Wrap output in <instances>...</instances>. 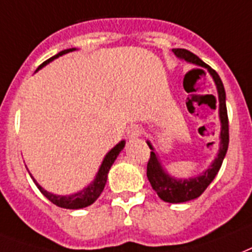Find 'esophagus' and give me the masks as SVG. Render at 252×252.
Wrapping results in <instances>:
<instances>
[{
    "label": "esophagus",
    "instance_id": "1",
    "mask_svg": "<svg viewBox=\"0 0 252 252\" xmlns=\"http://www.w3.org/2000/svg\"><path fill=\"white\" fill-rule=\"evenodd\" d=\"M141 134H142V128H141L138 124H132V126L126 129V136H128V138H130V140L140 137Z\"/></svg>",
    "mask_w": 252,
    "mask_h": 252
}]
</instances>
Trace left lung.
Instances as JSON below:
<instances>
[{
    "mask_svg": "<svg viewBox=\"0 0 252 252\" xmlns=\"http://www.w3.org/2000/svg\"><path fill=\"white\" fill-rule=\"evenodd\" d=\"M179 58L185 59L186 62L194 63L197 66H202L204 68H207V71L211 73L212 79L215 80L216 88H218L219 93V114H220V122H221V133H220V150H219L218 158L215 159L212 165L210 168L204 171V173L194 177V179L189 180H176L171 177L169 175L163 171L160 163H159L158 158L154 153V149L150 145V142H147L149 147H150V159L147 161V179L150 181L153 189L157 191L160 199L164 202H169V203H183V202H188V200L195 199L199 195H202L204 190L207 189V186L214 181L215 176L218 175L219 169L221 167L222 160L225 158L226 151H228L229 145V122H228V111H226V103H225V89L222 85V81L218 72L214 68L206 64L200 58H198L197 55L193 54L186 49H173L172 50Z\"/></svg>",
    "mask_w": 252,
    "mask_h": 252,
    "instance_id": "left-lung-1",
    "label": "left lung"
}]
</instances>
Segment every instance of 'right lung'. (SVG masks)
<instances>
[{
  "instance_id": "obj_1",
  "label": "right lung",
  "mask_w": 252,
  "mask_h": 252,
  "mask_svg": "<svg viewBox=\"0 0 252 252\" xmlns=\"http://www.w3.org/2000/svg\"><path fill=\"white\" fill-rule=\"evenodd\" d=\"M73 50H75L73 48L67 49V50H62V52L58 53V54L54 55V57H52L50 59L45 61V62L42 63L37 69H40L41 67H44L45 64H48L49 62H52L54 58H58L59 55H63V54H66V53L73 52ZM124 145H126V142L122 141V142H119V144L116 145V146L114 147V149H112L107 155H106L103 161H102L101 168H99L97 176H95V180H94L93 183L88 186V188H85V189L79 191V193L72 194V195H64V197H63V195H55V194L49 193V191H46L45 189H42V188L36 183V180H33L34 184H36V186H37L41 193L44 194L45 197L48 198L52 203H54L55 206H58V207L68 208V210H77V208L88 207V206H91L93 202H95V199L101 195V193L103 191V189H105L106 181H107L108 171H110V168H111L112 163L115 161L116 157H118L120 151L123 150ZM31 177H32V176H31Z\"/></svg>"
}]
</instances>
